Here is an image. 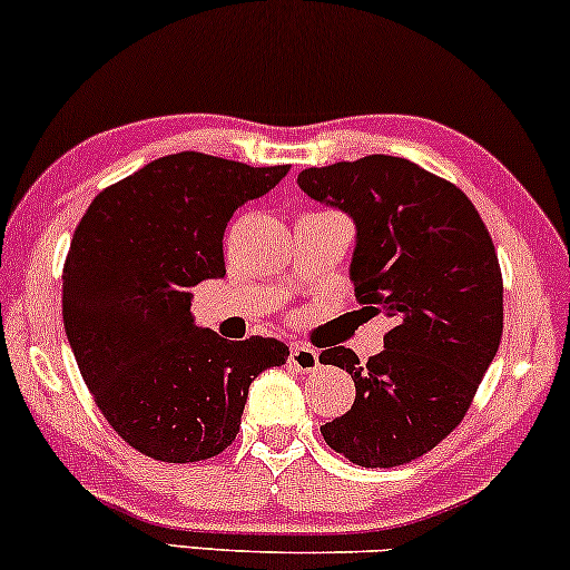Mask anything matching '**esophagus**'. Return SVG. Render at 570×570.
Masks as SVG:
<instances>
[{
	"instance_id": "34e87169",
	"label": "esophagus",
	"mask_w": 570,
	"mask_h": 570,
	"mask_svg": "<svg viewBox=\"0 0 570 570\" xmlns=\"http://www.w3.org/2000/svg\"><path fill=\"white\" fill-rule=\"evenodd\" d=\"M289 364L297 372H313L318 367V353L311 348V345L292 343L289 348Z\"/></svg>"
}]
</instances>
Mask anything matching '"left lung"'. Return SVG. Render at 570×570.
Segmentation results:
<instances>
[{
	"mask_svg": "<svg viewBox=\"0 0 570 570\" xmlns=\"http://www.w3.org/2000/svg\"><path fill=\"white\" fill-rule=\"evenodd\" d=\"M297 185L356 222L351 281L370 316L394 322L358 364L345 345L322 364L351 372L356 399L322 436L356 466L429 453L463 421L503 332V281L474 203L442 176L391 155L305 168Z\"/></svg>",
	"mask_w": 570,
	"mask_h": 570,
	"instance_id": "1",
	"label": "left lung"
}]
</instances>
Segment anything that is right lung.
<instances>
[{
    "label": "right lung",
    "instance_id": "obj_1",
    "mask_svg": "<svg viewBox=\"0 0 570 570\" xmlns=\"http://www.w3.org/2000/svg\"><path fill=\"white\" fill-rule=\"evenodd\" d=\"M286 174L166 155L101 189L77 225L63 330L109 426L155 461H206L230 448L248 385L289 356L276 337L225 340L189 313V289L225 276L222 235L235 208Z\"/></svg>",
    "mask_w": 570,
    "mask_h": 570
}]
</instances>
